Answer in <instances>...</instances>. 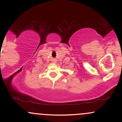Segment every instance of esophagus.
Returning <instances> with one entry per match:
<instances>
[{
	"mask_svg": "<svg viewBox=\"0 0 122 122\" xmlns=\"http://www.w3.org/2000/svg\"><path fill=\"white\" fill-rule=\"evenodd\" d=\"M53 62L56 63V60H53Z\"/></svg>",
	"mask_w": 122,
	"mask_h": 122,
	"instance_id": "34e87169",
	"label": "esophagus"
}]
</instances>
